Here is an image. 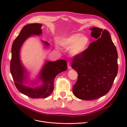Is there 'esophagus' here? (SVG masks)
<instances>
[{"label": "esophagus", "instance_id": "34e87169", "mask_svg": "<svg viewBox=\"0 0 127 127\" xmlns=\"http://www.w3.org/2000/svg\"><path fill=\"white\" fill-rule=\"evenodd\" d=\"M67 64H68V69H71V64H70V63L69 62H68V63H67Z\"/></svg>", "mask_w": 127, "mask_h": 127}]
</instances>
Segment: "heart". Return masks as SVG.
<instances>
[{
  "label": "heart",
  "mask_w": 127,
  "mask_h": 127,
  "mask_svg": "<svg viewBox=\"0 0 127 127\" xmlns=\"http://www.w3.org/2000/svg\"><path fill=\"white\" fill-rule=\"evenodd\" d=\"M59 44L64 48L69 49L71 55L78 56L88 49L90 44V39L86 35L75 33L60 38Z\"/></svg>",
  "instance_id": "heart-1"
}]
</instances>
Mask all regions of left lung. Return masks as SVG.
Returning <instances> with one entry per match:
<instances>
[{
    "mask_svg": "<svg viewBox=\"0 0 127 127\" xmlns=\"http://www.w3.org/2000/svg\"><path fill=\"white\" fill-rule=\"evenodd\" d=\"M90 30L96 40L84 53L75 56L72 63V68L78 74L73 93L77 98L85 100L95 99L107 94L118 70L117 51L109 32L96 27Z\"/></svg>",
    "mask_w": 127,
    "mask_h": 127,
    "instance_id": "obj_1",
    "label": "left lung"
}]
</instances>
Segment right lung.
Listing matches in <instances>:
<instances>
[{"label":"right lung","mask_w":127,"mask_h":127,"mask_svg":"<svg viewBox=\"0 0 127 127\" xmlns=\"http://www.w3.org/2000/svg\"><path fill=\"white\" fill-rule=\"evenodd\" d=\"M42 26L38 23L26 25L14 41L11 49L10 72L15 85L20 93L33 98L48 97L53 91L56 76L67 68V63L65 60H45L36 77L33 80H31L30 72L24 66L21 59V49L28 38L42 34ZM41 42L44 49L50 47L48 42L42 40Z\"/></svg>","instance_id":"1"}]
</instances>
